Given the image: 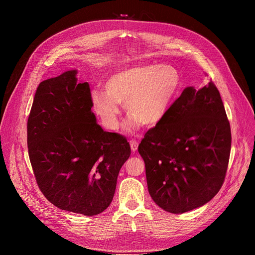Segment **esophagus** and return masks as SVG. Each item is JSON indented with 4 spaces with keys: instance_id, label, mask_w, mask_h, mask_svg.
I'll list each match as a JSON object with an SVG mask.
<instances>
[{
    "instance_id": "1",
    "label": "esophagus",
    "mask_w": 255,
    "mask_h": 255,
    "mask_svg": "<svg viewBox=\"0 0 255 255\" xmlns=\"http://www.w3.org/2000/svg\"><path fill=\"white\" fill-rule=\"evenodd\" d=\"M129 144H130V148L132 151H135L137 149V146H138V142L136 141V139H130L129 141Z\"/></svg>"
}]
</instances>
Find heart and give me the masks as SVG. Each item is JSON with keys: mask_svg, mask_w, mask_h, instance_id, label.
<instances>
[{"mask_svg": "<svg viewBox=\"0 0 255 255\" xmlns=\"http://www.w3.org/2000/svg\"><path fill=\"white\" fill-rule=\"evenodd\" d=\"M179 74L170 65H134L107 79L106 91L94 89L92 106L102 124L110 130L120 126V105L130 117L126 128L154 126L165 117L179 87Z\"/></svg>", "mask_w": 255, "mask_h": 255, "instance_id": "1", "label": "heart"}]
</instances>
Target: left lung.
Listing matches in <instances>:
<instances>
[{"mask_svg": "<svg viewBox=\"0 0 255 255\" xmlns=\"http://www.w3.org/2000/svg\"><path fill=\"white\" fill-rule=\"evenodd\" d=\"M231 128L218 89H184L138 145L152 200L172 214L199 208L223 186Z\"/></svg>", "mask_w": 255, "mask_h": 255, "instance_id": "8db88e82", "label": "left lung"}]
</instances>
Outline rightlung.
<instances>
[{"instance_id":"1","label":"right lung","mask_w":255,"mask_h":255,"mask_svg":"<svg viewBox=\"0 0 255 255\" xmlns=\"http://www.w3.org/2000/svg\"><path fill=\"white\" fill-rule=\"evenodd\" d=\"M92 107L89 84H78L76 71H68L40 83L27 121L40 191L57 208L87 216L109 207L131 152L124 135L97 124Z\"/></svg>"}]
</instances>
